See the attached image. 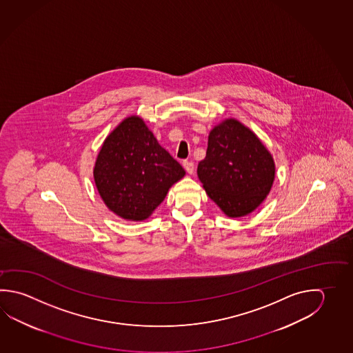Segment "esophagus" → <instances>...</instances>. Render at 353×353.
<instances>
[{"mask_svg": "<svg viewBox=\"0 0 353 353\" xmlns=\"http://www.w3.org/2000/svg\"><path fill=\"white\" fill-rule=\"evenodd\" d=\"M183 165L185 168V170L188 173L192 174L195 172V165H194V163H192V161H185L183 163Z\"/></svg>", "mask_w": 353, "mask_h": 353, "instance_id": "1", "label": "esophagus"}]
</instances>
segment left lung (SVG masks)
Returning <instances> with one entry per match:
<instances>
[{
    "mask_svg": "<svg viewBox=\"0 0 353 353\" xmlns=\"http://www.w3.org/2000/svg\"><path fill=\"white\" fill-rule=\"evenodd\" d=\"M198 175L209 198L228 216L240 218L254 212L269 194L275 164L250 129L226 119L210 132Z\"/></svg>",
    "mask_w": 353,
    "mask_h": 353,
    "instance_id": "obj_1",
    "label": "left lung"
}]
</instances>
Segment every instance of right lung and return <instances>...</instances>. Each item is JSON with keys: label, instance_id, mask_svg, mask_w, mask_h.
Listing matches in <instances>:
<instances>
[{"label": "right lung", "instance_id": "add662e5", "mask_svg": "<svg viewBox=\"0 0 353 353\" xmlns=\"http://www.w3.org/2000/svg\"><path fill=\"white\" fill-rule=\"evenodd\" d=\"M185 170L139 117H129L103 143L94 167L97 189L121 218L144 220Z\"/></svg>", "mask_w": 353, "mask_h": 353}]
</instances>
